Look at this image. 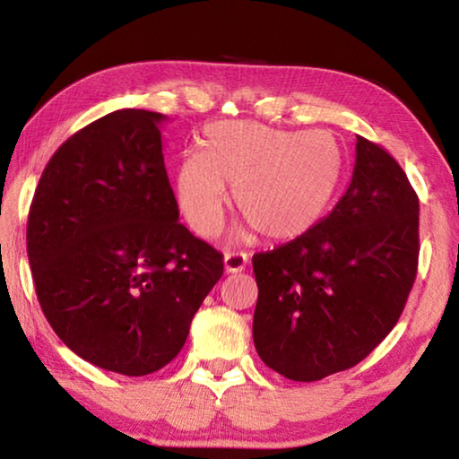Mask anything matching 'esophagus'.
<instances>
[{
	"instance_id": "obj_1",
	"label": "esophagus",
	"mask_w": 459,
	"mask_h": 459,
	"mask_svg": "<svg viewBox=\"0 0 459 459\" xmlns=\"http://www.w3.org/2000/svg\"><path fill=\"white\" fill-rule=\"evenodd\" d=\"M247 255L243 253H227L224 255V271L227 273H240V271H245L247 267Z\"/></svg>"
}]
</instances>
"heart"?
I'll list each match as a JSON object with an SVG mask.
<instances>
[{
    "label": "heart",
    "instance_id": "obj_1",
    "mask_svg": "<svg viewBox=\"0 0 459 459\" xmlns=\"http://www.w3.org/2000/svg\"><path fill=\"white\" fill-rule=\"evenodd\" d=\"M342 153L328 131H290L257 121H216L200 152L176 166V198L186 222L202 237L219 232L229 192L253 229L267 240H291L314 227L338 188Z\"/></svg>",
    "mask_w": 459,
    "mask_h": 459
}]
</instances>
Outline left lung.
Here are the masks:
<instances>
[{"label":"left lung","instance_id":"1","mask_svg":"<svg viewBox=\"0 0 459 459\" xmlns=\"http://www.w3.org/2000/svg\"><path fill=\"white\" fill-rule=\"evenodd\" d=\"M419 259V198L383 147L356 135L352 180L306 235L253 257V340L285 378L352 368L394 328Z\"/></svg>","mask_w":459,"mask_h":459}]
</instances>
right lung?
Segmentation results:
<instances>
[{
    "instance_id": "1",
    "label": "right lung",
    "mask_w": 459,
    "mask_h": 459,
    "mask_svg": "<svg viewBox=\"0 0 459 459\" xmlns=\"http://www.w3.org/2000/svg\"><path fill=\"white\" fill-rule=\"evenodd\" d=\"M121 108L62 143L28 214V259L58 338L99 368L143 377L182 351L222 255L178 222L160 126Z\"/></svg>"
}]
</instances>
